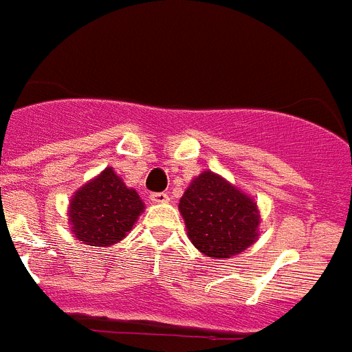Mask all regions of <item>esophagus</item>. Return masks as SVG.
Returning <instances> with one entry per match:
<instances>
[{
  "label": "esophagus",
  "instance_id": "34e87169",
  "mask_svg": "<svg viewBox=\"0 0 352 352\" xmlns=\"http://www.w3.org/2000/svg\"><path fill=\"white\" fill-rule=\"evenodd\" d=\"M151 203H156V205H164V203L169 201V196L165 192H155V194H151Z\"/></svg>",
  "mask_w": 352,
  "mask_h": 352
}]
</instances>
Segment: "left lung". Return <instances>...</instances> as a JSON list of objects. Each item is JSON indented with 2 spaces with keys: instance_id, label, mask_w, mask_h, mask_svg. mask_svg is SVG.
Wrapping results in <instances>:
<instances>
[{
  "instance_id": "left-lung-1",
  "label": "left lung",
  "mask_w": 352,
  "mask_h": 352,
  "mask_svg": "<svg viewBox=\"0 0 352 352\" xmlns=\"http://www.w3.org/2000/svg\"><path fill=\"white\" fill-rule=\"evenodd\" d=\"M178 208L190 243L212 259L243 254L259 237L261 212L254 197L212 170L190 182Z\"/></svg>"
}]
</instances>
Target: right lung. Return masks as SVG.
I'll return each mask as SVG.
<instances>
[{
  "label": "right lung",
  "mask_w": 352,
  "mask_h": 352,
  "mask_svg": "<svg viewBox=\"0 0 352 352\" xmlns=\"http://www.w3.org/2000/svg\"><path fill=\"white\" fill-rule=\"evenodd\" d=\"M144 208L135 188L127 187L113 167H106L69 199V230L84 245H117L129 234Z\"/></svg>",
  "instance_id": "1"
}]
</instances>
